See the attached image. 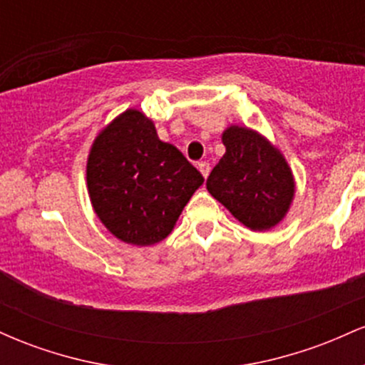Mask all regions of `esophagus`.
<instances>
[{
	"mask_svg": "<svg viewBox=\"0 0 365 365\" xmlns=\"http://www.w3.org/2000/svg\"><path fill=\"white\" fill-rule=\"evenodd\" d=\"M197 168H199V171H200V173H202V177H204V178H207L209 170H211V168H209V163H206V161H200L199 165H197Z\"/></svg>",
	"mask_w": 365,
	"mask_h": 365,
	"instance_id": "obj_1",
	"label": "esophagus"
}]
</instances>
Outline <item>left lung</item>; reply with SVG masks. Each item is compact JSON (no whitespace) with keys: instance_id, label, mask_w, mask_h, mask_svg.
<instances>
[{"instance_id":"8db88e82","label":"left lung","mask_w":365,"mask_h":365,"mask_svg":"<svg viewBox=\"0 0 365 365\" xmlns=\"http://www.w3.org/2000/svg\"><path fill=\"white\" fill-rule=\"evenodd\" d=\"M223 144L225 156L207 178L209 194L247 228H273L293 199L287 161L264 137L244 127L225 130Z\"/></svg>"}]
</instances>
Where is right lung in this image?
Listing matches in <instances>:
<instances>
[{
    "label": "right lung",
    "mask_w": 365,
    "mask_h": 365,
    "mask_svg": "<svg viewBox=\"0 0 365 365\" xmlns=\"http://www.w3.org/2000/svg\"><path fill=\"white\" fill-rule=\"evenodd\" d=\"M202 175L175 145L158 139L153 121L127 110L92 145L87 187L92 207L120 240L153 245L166 238Z\"/></svg>",
    "instance_id": "1"
}]
</instances>
